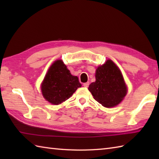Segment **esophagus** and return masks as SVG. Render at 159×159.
Listing matches in <instances>:
<instances>
[{
	"instance_id": "obj_1",
	"label": "esophagus",
	"mask_w": 159,
	"mask_h": 159,
	"mask_svg": "<svg viewBox=\"0 0 159 159\" xmlns=\"http://www.w3.org/2000/svg\"><path fill=\"white\" fill-rule=\"evenodd\" d=\"M89 82L83 83V86L85 87H89Z\"/></svg>"
}]
</instances>
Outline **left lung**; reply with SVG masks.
Instances as JSON below:
<instances>
[{
    "mask_svg": "<svg viewBox=\"0 0 159 159\" xmlns=\"http://www.w3.org/2000/svg\"><path fill=\"white\" fill-rule=\"evenodd\" d=\"M94 99L105 107L117 105L127 92V87L120 70L111 60L98 67L96 81L89 86Z\"/></svg>",
    "mask_w": 159,
    "mask_h": 159,
    "instance_id": "obj_1",
    "label": "left lung"
}]
</instances>
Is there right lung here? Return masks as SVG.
Masks as SVG:
<instances>
[{
  "instance_id": "add662e5",
  "label": "right lung",
  "mask_w": 159,
  "mask_h": 159,
  "mask_svg": "<svg viewBox=\"0 0 159 159\" xmlns=\"http://www.w3.org/2000/svg\"><path fill=\"white\" fill-rule=\"evenodd\" d=\"M81 87L77 76H72L61 60H57L50 67L42 84L45 99L53 104H59L72 96Z\"/></svg>"
}]
</instances>
